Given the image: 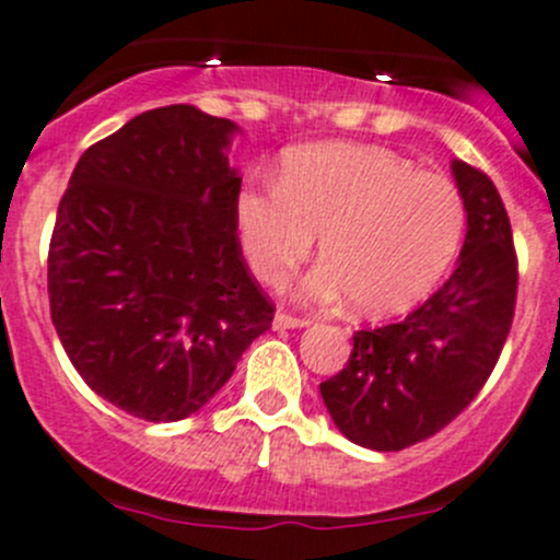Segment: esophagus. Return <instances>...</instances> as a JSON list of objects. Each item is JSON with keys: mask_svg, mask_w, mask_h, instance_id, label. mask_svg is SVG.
Wrapping results in <instances>:
<instances>
[{"mask_svg": "<svg viewBox=\"0 0 560 560\" xmlns=\"http://www.w3.org/2000/svg\"><path fill=\"white\" fill-rule=\"evenodd\" d=\"M306 325H312L308 316H298L290 312H276L273 316V327H279V330H287V327H306Z\"/></svg>", "mask_w": 560, "mask_h": 560, "instance_id": "1", "label": "esophagus"}]
</instances>
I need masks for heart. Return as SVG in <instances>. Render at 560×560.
<instances>
[{
  "instance_id": "obj_1",
  "label": "heart",
  "mask_w": 560,
  "mask_h": 560,
  "mask_svg": "<svg viewBox=\"0 0 560 560\" xmlns=\"http://www.w3.org/2000/svg\"><path fill=\"white\" fill-rule=\"evenodd\" d=\"M235 228L248 268L270 287L290 279L319 233L325 265L308 292L343 290L354 312L382 316L442 281L466 233V202L453 180L380 145L316 143L284 156L279 184L241 186Z\"/></svg>"
}]
</instances>
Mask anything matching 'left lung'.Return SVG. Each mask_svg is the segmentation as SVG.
I'll return each mask as SVG.
<instances>
[{"label": "left lung", "instance_id": "left-lung-1", "mask_svg": "<svg viewBox=\"0 0 560 560\" xmlns=\"http://www.w3.org/2000/svg\"><path fill=\"white\" fill-rule=\"evenodd\" d=\"M453 173L468 213L455 273L404 319L354 332L347 365L319 385L338 431L376 453L447 428L493 374L515 319L517 254L499 189L460 160Z\"/></svg>", "mask_w": 560, "mask_h": 560}]
</instances>
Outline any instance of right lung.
Here are the masks:
<instances>
[{"label":"right lung","instance_id":"right-lung-1","mask_svg":"<svg viewBox=\"0 0 560 560\" xmlns=\"http://www.w3.org/2000/svg\"><path fill=\"white\" fill-rule=\"evenodd\" d=\"M235 124L145 110L83 151L56 211L48 301L81 380L149 422L195 415L276 306L235 228Z\"/></svg>","mask_w":560,"mask_h":560}]
</instances>
